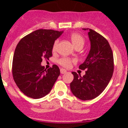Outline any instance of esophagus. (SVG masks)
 <instances>
[{
    "instance_id": "obj_1",
    "label": "esophagus",
    "mask_w": 128,
    "mask_h": 128,
    "mask_svg": "<svg viewBox=\"0 0 128 128\" xmlns=\"http://www.w3.org/2000/svg\"><path fill=\"white\" fill-rule=\"evenodd\" d=\"M60 72L62 74H65V73H66V70L65 69H63V68H61Z\"/></svg>"
}]
</instances>
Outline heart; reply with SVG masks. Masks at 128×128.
Returning <instances> with one entry per match:
<instances>
[{
    "instance_id": "heart-1",
    "label": "heart",
    "mask_w": 128,
    "mask_h": 128,
    "mask_svg": "<svg viewBox=\"0 0 128 128\" xmlns=\"http://www.w3.org/2000/svg\"><path fill=\"white\" fill-rule=\"evenodd\" d=\"M70 40L72 42L73 46H74L75 48L76 47H81L82 48L83 47L84 44V38L81 36V34L78 33H72L70 35ZM58 44V40H56L54 42V45H53L52 47V50H56V48H57ZM75 61L72 60L70 58H63L59 60L58 63L60 64L62 66H64V67H70L72 63H74Z\"/></svg>"
}]
</instances>
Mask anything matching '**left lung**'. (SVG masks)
<instances>
[{"mask_svg": "<svg viewBox=\"0 0 128 128\" xmlns=\"http://www.w3.org/2000/svg\"><path fill=\"white\" fill-rule=\"evenodd\" d=\"M82 29L88 30L90 50L79 68L86 71L83 76L72 72L74 80L70 86L76 98L87 100L99 96L109 83L114 72V55L109 43L102 35L91 29Z\"/></svg>", "mask_w": 128, "mask_h": 128, "instance_id": "1", "label": "left lung"}]
</instances>
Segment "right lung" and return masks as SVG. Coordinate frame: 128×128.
I'll use <instances>...</instances> for the list:
<instances>
[{
    "mask_svg": "<svg viewBox=\"0 0 128 128\" xmlns=\"http://www.w3.org/2000/svg\"><path fill=\"white\" fill-rule=\"evenodd\" d=\"M63 31L38 29L24 37L14 52L12 72L14 81L26 96L40 99L48 94L60 74L54 65L46 70L42 66V59H48L52 47Z\"/></svg>",
    "mask_w": 128,
    "mask_h": 128,
    "instance_id": "obj_1",
    "label": "right lung"
}]
</instances>
